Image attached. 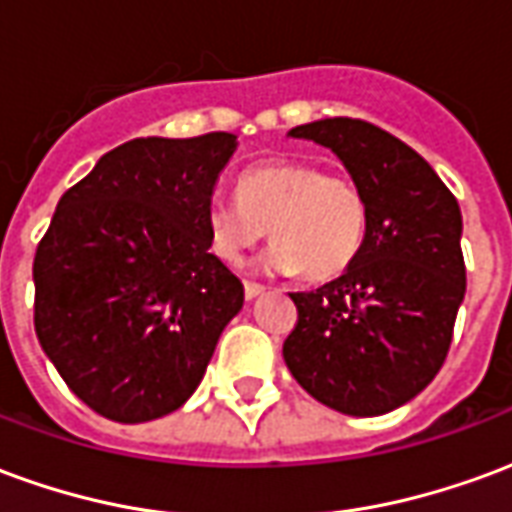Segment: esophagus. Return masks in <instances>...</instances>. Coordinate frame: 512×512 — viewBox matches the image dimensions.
I'll return each mask as SVG.
<instances>
[{"label":"esophagus","instance_id":"34e87169","mask_svg":"<svg viewBox=\"0 0 512 512\" xmlns=\"http://www.w3.org/2000/svg\"><path fill=\"white\" fill-rule=\"evenodd\" d=\"M263 293H266V285H260V282H249V279H246L244 282V296L249 301L252 299H257V296H263Z\"/></svg>","mask_w":512,"mask_h":512}]
</instances>
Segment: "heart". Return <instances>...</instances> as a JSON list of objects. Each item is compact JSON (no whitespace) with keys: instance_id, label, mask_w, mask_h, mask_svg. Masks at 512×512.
Instances as JSON below:
<instances>
[{"instance_id":"heart-1","label":"heart","mask_w":512,"mask_h":512,"mask_svg":"<svg viewBox=\"0 0 512 512\" xmlns=\"http://www.w3.org/2000/svg\"><path fill=\"white\" fill-rule=\"evenodd\" d=\"M235 194L238 200L205 205L208 246L227 266H241L266 227L274 244L263 263L315 282L340 277L365 246L370 202L359 180L345 172L299 158L266 161L246 169Z\"/></svg>"}]
</instances>
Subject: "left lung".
Segmentation results:
<instances>
[{"instance_id": "8db88e82", "label": "left lung", "mask_w": 512, "mask_h": 512, "mask_svg": "<svg viewBox=\"0 0 512 512\" xmlns=\"http://www.w3.org/2000/svg\"><path fill=\"white\" fill-rule=\"evenodd\" d=\"M290 136L332 147L365 189L370 224L343 277L290 293L299 321L282 356L318 403L378 417L417 397L447 359L466 293L461 208L417 150L373 123L326 117Z\"/></svg>"}]
</instances>
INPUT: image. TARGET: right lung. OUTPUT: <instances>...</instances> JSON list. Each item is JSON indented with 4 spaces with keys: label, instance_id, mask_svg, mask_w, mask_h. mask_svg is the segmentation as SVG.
Here are the masks:
<instances>
[{
    "label": "right lung",
    "instance_id": "obj_1",
    "mask_svg": "<svg viewBox=\"0 0 512 512\" xmlns=\"http://www.w3.org/2000/svg\"><path fill=\"white\" fill-rule=\"evenodd\" d=\"M233 153L224 131L131 139L57 202L32 263L35 334L95 414L126 425L172 414L244 307L205 235Z\"/></svg>",
    "mask_w": 512,
    "mask_h": 512
}]
</instances>
